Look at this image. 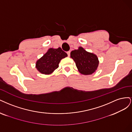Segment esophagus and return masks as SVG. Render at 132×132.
<instances>
[{"label": "esophagus", "mask_w": 132, "mask_h": 132, "mask_svg": "<svg viewBox=\"0 0 132 132\" xmlns=\"http://www.w3.org/2000/svg\"><path fill=\"white\" fill-rule=\"evenodd\" d=\"M67 54L68 55V56H70V51H69V52H67Z\"/></svg>", "instance_id": "34e87169"}]
</instances>
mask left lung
I'll use <instances>...</instances> for the list:
<instances>
[{"mask_svg": "<svg viewBox=\"0 0 132 132\" xmlns=\"http://www.w3.org/2000/svg\"><path fill=\"white\" fill-rule=\"evenodd\" d=\"M71 57L76 63L79 73L84 75H92L96 71L99 66L98 57L93 53L87 52L82 46L72 50Z\"/></svg>", "mask_w": 132, "mask_h": 132, "instance_id": "1", "label": "left lung"}]
</instances>
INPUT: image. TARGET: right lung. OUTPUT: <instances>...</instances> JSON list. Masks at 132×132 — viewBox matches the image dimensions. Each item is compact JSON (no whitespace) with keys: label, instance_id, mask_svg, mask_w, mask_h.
<instances>
[{"label":"right lung","instance_id":"obj_1","mask_svg":"<svg viewBox=\"0 0 132 132\" xmlns=\"http://www.w3.org/2000/svg\"><path fill=\"white\" fill-rule=\"evenodd\" d=\"M67 56V54L59 47L57 49L49 48L36 63V68L40 73L50 75L59 67V64L62 59Z\"/></svg>","mask_w":132,"mask_h":132}]
</instances>
